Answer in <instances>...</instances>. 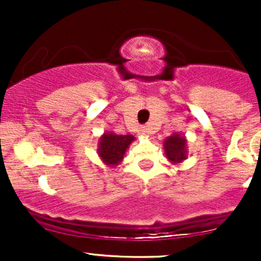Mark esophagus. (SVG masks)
<instances>
[{
	"label": "esophagus",
	"mask_w": 261,
	"mask_h": 261,
	"mask_svg": "<svg viewBox=\"0 0 261 261\" xmlns=\"http://www.w3.org/2000/svg\"><path fill=\"white\" fill-rule=\"evenodd\" d=\"M140 134H141V135H144V136L149 135V134H150L149 127H147V126H143V127L140 128Z\"/></svg>",
	"instance_id": "34e87169"
}]
</instances>
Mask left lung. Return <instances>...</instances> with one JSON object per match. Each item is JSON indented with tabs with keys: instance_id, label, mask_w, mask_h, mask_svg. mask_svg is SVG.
<instances>
[{
	"instance_id": "left-lung-1",
	"label": "left lung",
	"mask_w": 261,
	"mask_h": 261,
	"mask_svg": "<svg viewBox=\"0 0 261 261\" xmlns=\"http://www.w3.org/2000/svg\"><path fill=\"white\" fill-rule=\"evenodd\" d=\"M165 155L170 163L178 164L187 159V140L184 136L174 133L164 141Z\"/></svg>"
}]
</instances>
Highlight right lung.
<instances>
[{
  "label": "right lung",
  "instance_id": "1",
  "mask_svg": "<svg viewBox=\"0 0 261 261\" xmlns=\"http://www.w3.org/2000/svg\"><path fill=\"white\" fill-rule=\"evenodd\" d=\"M135 140L133 135H116L114 133H105L99 138L98 155L109 167H117L123 159L125 151Z\"/></svg>",
  "mask_w": 261,
  "mask_h": 261
}]
</instances>
